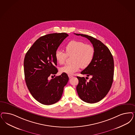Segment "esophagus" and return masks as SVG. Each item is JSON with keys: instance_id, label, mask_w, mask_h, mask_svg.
<instances>
[{"instance_id": "1", "label": "esophagus", "mask_w": 135, "mask_h": 135, "mask_svg": "<svg viewBox=\"0 0 135 135\" xmlns=\"http://www.w3.org/2000/svg\"><path fill=\"white\" fill-rule=\"evenodd\" d=\"M68 77H69V78H72L73 77V75H68Z\"/></svg>"}]
</instances>
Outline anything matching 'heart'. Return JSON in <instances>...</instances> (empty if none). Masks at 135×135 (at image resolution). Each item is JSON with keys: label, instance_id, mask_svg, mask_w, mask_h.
<instances>
[{"label": "heart", "instance_id": "1", "mask_svg": "<svg viewBox=\"0 0 135 135\" xmlns=\"http://www.w3.org/2000/svg\"><path fill=\"white\" fill-rule=\"evenodd\" d=\"M66 53L58 50L55 53V58L60 65H63L67 56H71L72 63L61 68V73L71 75L78 71L81 67L87 68L91 64L94 56V48L92 45L77 40H72L65 46Z\"/></svg>", "mask_w": 135, "mask_h": 135}]
</instances>
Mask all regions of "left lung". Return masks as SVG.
I'll list each match as a JSON object with an SVG mask.
<instances>
[{"label": "left lung", "instance_id": "8db88e82", "mask_svg": "<svg viewBox=\"0 0 135 135\" xmlns=\"http://www.w3.org/2000/svg\"><path fill=\"white\" fill-rule=\"evenodd\" d=\"M87 38L93 44V60L81 74L92 78L87 82L84 77L77 76L79 83L76 90L80 98L88 103L98 102L104 98L111 87L114 77V63L109 48L102 42L85 34H76Z\"/></svg>", "mask_w": 135, "mask_h": 135}]
</instances>
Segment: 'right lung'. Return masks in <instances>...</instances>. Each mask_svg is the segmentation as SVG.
I'll list each match as a JSON object with an SVG mask.
<instances>
[{"instance_id":"1","label":"right lung","mask_w":135,"mask_h":135,"mask_svg":"<svg viewBox=\"0 0 135 135\" xmlns=\"http://www.w3.org/2000/svg\"><path fill=\"white\" fill-rule=\"evenodd\" d=\"M68 36L66 33H52L38 38L27 52L24 60L25 80L33 97L43 105H50L60 99L69 77L66 73L55 76V53L61 43Z\"/></svg>"}]
</instances>
